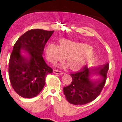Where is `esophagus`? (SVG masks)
I'll return each mask as SVG.
<instances>
[{"label": "esophagus", "instance_id": "34e87169", "mask_svg": "<svg viewBox=\"0 0 122 122\" xmlns=\"http://www.w3.org/2000/svg\"><path fill=\"white\" fill-rule=\"evenodd\" d=\"M53 72L54 73H55V74H60V75H62V74H63L64 73L62 71H60V70H54Z\"/></svg>", "mask_w": 122, "mask_h": 122}]
</instances>
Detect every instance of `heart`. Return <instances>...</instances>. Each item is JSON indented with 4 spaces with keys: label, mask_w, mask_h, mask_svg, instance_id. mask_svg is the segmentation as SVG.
<instances>
[{
    "label": "heart",
    "mask_w": 122,
    "mask_h": 122,
    "mask_svg": "<svg viewBox=\"0 0 122 122\" xmlns=\"http://www.w3.org/2000/svg\"><path fill=\"white\" fill-rule=\"evenodd\" d=\"M47 60L52 64L65 61L71 69L76 70L83 67L90 61L95 55L92 47L86 44L77 42L67 39H62L59 45L48 44L45 47Z\"/></svg>",
    "instance_id": "heart-1"
}]
</instances>
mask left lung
Wrapping results in <instances>:
<instances>
[{
  "label": "left lung",
  "instance_id": "obj_1",
  "mask_svg": "<svg viewBox=\"0 0 122 122\" xmlns=\"http://www.w3.org/2000/svg\"><path fill=\"white\" fill-rule=\"evenodd\" d=\"M109 64L98 67H84L79 72L70 74L72 81L63 89L67 102L74 105H85L94 100L102 91L105 84ZM94 75L99 76L94 79Z\"/></svg>",
  "mask_w": 122,
  "mask_h": 122
}]
</instances>
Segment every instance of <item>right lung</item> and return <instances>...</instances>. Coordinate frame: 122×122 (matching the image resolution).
I'll list each match as a JSON object with an SVG mask.
<instances>
[{
  "label": "right lung",
  "instance_id": "obj_1",
  "mask_svg": "<svg viewBox=\"0 0 122 122\" xmlns=\"http://www.w3.org/2000/svg\"><path fill=\"white\" fill-rule=\"evenodd\" d=\"M53 32L32 29L15 44L9 61L10 80L14 90L22 97L37 96L45 84L46 76L52 73V69L47 65L42 55L45 44Z\"/></svg>",
  "mask_w": 122,
  "mask_h": 122
}]
</instances>
